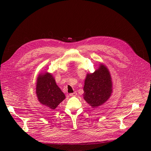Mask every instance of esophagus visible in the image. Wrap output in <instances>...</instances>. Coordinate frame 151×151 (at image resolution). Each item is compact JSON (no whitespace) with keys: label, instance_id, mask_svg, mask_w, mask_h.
Here are the masks:
<instances>
[{"label":"esophagus","instance_id":"1","mask_svg":"<svg viewBox=\"0 0 151 151\" xmlns=\"http://www.w3.org/2000/svg\"><path fill=\"white\" fill-rule=\"evenodd\" d=\"M69 95H70V96H76L77 95V93H76V92H74V93H70Z\"/></svg>","mask_w":151,"mask_h":151}]
</instances>
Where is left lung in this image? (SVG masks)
<instances>
[{
  "mask_svg": "<svg viewBox=\"0 0 151 151\" xmlns=\"http://www.w3.org/2000/svg\"><path fill=\"white\" fill-rule=\"evenodd\" d=\"M110 73L107 68L100 64L93 73L87 74L83 87V99L92 107L103 104L110 97L112 91Z\"/></svg>",
  "mask_w": 151,
  "mask_h": 151,
  "instance_id": "8db88e82",
  "label": "left lung"
}]
</instances>
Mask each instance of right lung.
I'll use <instances>...</instances> for the list:
<instances>
[{"instance_id":"right-lung-1","label":"right lung","mask_w":151,"mask_h":151,"mask_svg":"<svg viewBox=\"0 0 151 151\" xmlns=\"http://www.w3.org/2000/svg\"><path fill=\"white\" fill-rule=\"evenodd\" d=\"M36 91L40 103L51 109H55L65 99V95L57 85L52 76L48 73L39 75Z\"/></svg>"}]
</instances>
